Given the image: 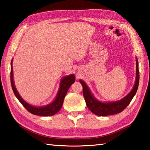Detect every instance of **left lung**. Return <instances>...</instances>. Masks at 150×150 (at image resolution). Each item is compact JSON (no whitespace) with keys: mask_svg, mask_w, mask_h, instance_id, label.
<instances>
[{"mask_svg":"<svg viewBox=\"0 0 150 150\" xmlns=\"http://www.w3.org/2000/svg\"><path fill=\"white\" fill-rule=\"evenodd\" d=\"M136 82L132 89L130 93L127 95L125 97L120 100L116 102L110 103H102L100 101L96 100L94 97L93 94L91 93L89 88L88 87L87 84L82 80H79V82L82 85L83 88V96H84L86 105L88 108L93 113L97 116H105L108 115H112L118 114L123 111L132 100L134 95H136L138 88L139 73L138 69V62L136 59Z\"/></svg>","mask_w":150,"mask_h":150,"instance_id":"left-lung-1","label":"left lung"}]
</instances>
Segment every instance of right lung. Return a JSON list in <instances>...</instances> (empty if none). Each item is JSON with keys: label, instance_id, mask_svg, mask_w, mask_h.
<instances>
[{"label": "right lung", "instance_id": "1", "mask_svg": "<svg viewBox=\"0 0 150 150\" xmlns=\"http://www.w3.org/2000/svg\"><path fill=\"white\" fill-rule=\"evenodd\" d=\"M11 81L12 90H13V92L15 96H16V97L18 99L20 103L24 106V107L26 108L28 111L34 115L42 116H50L55 115V114L60 110L61 108L62 107L63 100H64L66 94H67L69 87L71 86L73 83H74L75 81V77L74 75H69L62 79L60 82V86L59 91H58L57 95L56 96V97H55V99L53 101L52 103H50L46 106H41V107H36V106H32L29 105L28 103H27L26 101L20 96L19 93H18L14 83L13 69H12V60L11 61Z\"/></svg>", "mask_w": 150, "mask_h": 150}]
</instances>
